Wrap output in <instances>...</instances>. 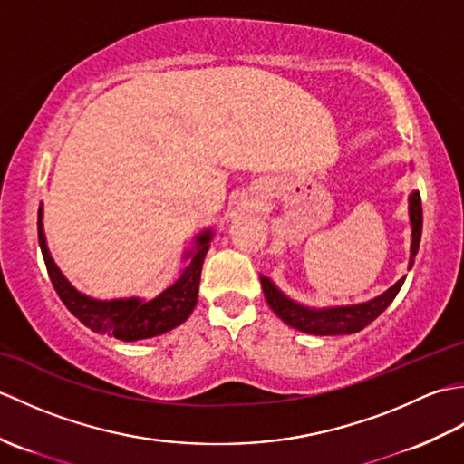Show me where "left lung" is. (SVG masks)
Instances as JSON below:
<instances>
[{"mask_svg": "<svg viewBox=\"0 0 464 464\" xmlns=\"http://www.w3.org/2000/svg\"><path fill=\"white\" fill-rule=\"evenodd\" d=\"M409 217H411V227H412L411 259H409V269H411L412 263H415V255L419 251L420 233H422V205H420V195L417 191L411 193L409 197ZM402 283H405V277L397 281L382 295H379V297H374L367 303L347 304V307L311 309V307H304V304L297 301L289 299L287 295L275 287V283L271 279L261 277L265 299H267L269 307L275 311V314L293 329H299L309 334H321V337H324V334L359 333L389 307L392 299L397 297V293L401 291Z\"/></svg>", "mask_w": 464, "mask_h": 464, "instance_id": "left-lung-1", "label": "left lung"}]
</instances>
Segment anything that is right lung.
I'll return each mask as SVG.
<instances>
[{
	"label": "right lung",
	"instance_id": "obj_1",
	"mask_svg": "<svg viewBox=\"0 0 464 464\" xmlns=\"http://www.w3.org/2000/svg\"><path fill=\"white\" fill-rule=\"evenodd\" d=\"M37 233L49 279H52L59 299L63 301L65 307L93 333L113 334L115 339L127 343L157 337V334L171 331L177 324L187 321L197 304L203 259L207 251H209V241L213 237L209 229L197 235L195 249L185 253L187 267L183 269L181 277L171 287H167L163 293L157 295L155 299L145 301L130 297L100 301L77 291L63 277V273L59 271L52 255H49L44 235V207H39L37 213Z\"/></svg>",
	"mask_w": 464,
	"mask_h": 464
}]
</instances>
